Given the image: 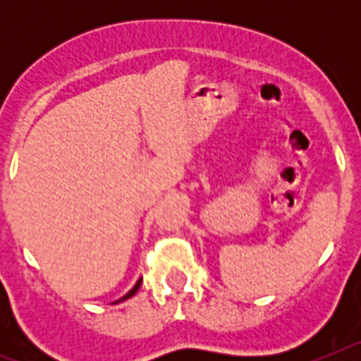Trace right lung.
Segmentation results:
<instances>
[{
    "label": "right lung",
    "mask_w": 361,
    "mask_h": 361,
    "mask_svg": "<svg viewBox=\"0 0 361 361\" xmlns=\"http://www.w3.org/2000/svg\"><path fill=\"white\" fill-rule=\"evenodd\" d=\"M141 282H142V280L139 279V282H137L135 286H133V289H132V291H130V293H126V295H124L123 298H121V300H117V302H123V300H128V298H132V296L135 295L137 291H139V288H141Z\"/></svg>",
    "instance_id": "add662e5"
}]
</instances>
